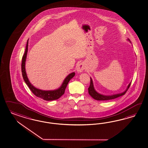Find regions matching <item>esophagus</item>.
Masks as SVG:
<instances>
[{"label":"esophagus","mask_w":148,"mask_h":148,"mask_svg":"<svg viewBox=\"0 0 148 148\" xmlns=\"http://www.w3.org/2000/svg\"><path fill=\"white\" fill-rule=\"evenodd\" d=\"M84 69H85V66L83 63H80L77 66V72H82Z\"/></svg>","instance_id":"1"}]
</instances>
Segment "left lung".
Segmentation results:
<instances>
[{
    "mask_svg": "<svg viewBox=\"0 0 148 148\" xmlns=\"http://www.w3.org/2000/svg\"><path fill=\"white\" fill-rule=\"evenodd\" d=\"M128 40L130 42V40L129 38L128 39ZM131 82L128 84L126 90H125L124 92H122V93L115 94V95H111V96H106V95H104L99 94L95 90V88H94L92 80V79L90 77V86L88 88V92H89V94L90 95V96L93 98L94 99H96V100H97V101H108V100H111V99H114V98H116L119 97L120 96H123V95L126 94L127 91L128 89V88H130Z\"/></svg>",
    "mask_w": 148,
    "mask_h": 148,
    "instance_id": "8db88e82",
    "label": "left lung"
}]
</instances>
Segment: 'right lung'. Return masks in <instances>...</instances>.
Instances as JSON below:
<instances>
[{
  "instance_id": "obj_1",
  "label": "right lung",
  "mask_w": 148,
  "mask_h": 148,
  "mask_svg": "<svg viewBox=\"0 0 148 148\" xmlns=\"http://www.w3.org/2000/svg\"><path fill=\"white\" fill-rule=\"evenodd\" d=\"M28 40H27V43L25 47V52L23 54L22 59L21 70L22 74L23 79L25 81L27 85L28 86L29 89L32 91V92L36 96L38 97L41 98L45 101H50L56 100L61 97L62 95L65 93V90L67 87L69 81L72 79L75 75V73L73 72L69 74L65 79H64L62 84H61V87L58 89L54 90H40L37 89L36 88L34 87L33 85L29 82V79L27 77V74L25 72V62L27 58V54L28 52Z\"/></svg>"
}]
</instances>
